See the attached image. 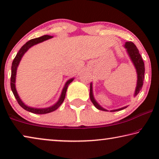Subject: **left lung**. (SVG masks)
I'll return each instance as SVG.
<instances>
[{
  "mask_svg": "<svg viewBox=\"0 0 159 159\" xmlns=\"http://www.w3.org/2000/svg\"><path fill=\"white\" fill-rule=\"evenodd\" d=\"M124 48L126 49V52H127L128 55L130 57V59L132 62L133 65H134V67L136 68V73H137V82H136V87L135 89V92H134V97H136L137 95L139 92L141 91V88L143 87V80H144V72H145V67H144V63L142 57L140 55V53L139 52V50L136 48V46L134 45L132 42H126L125 45H124ZM89 97L94 107L97 109H99L102 111H108L107 109H104L103 107L97 103V102L95 100L94 95H93V90H92V83L91 82L90 84V91H89ZM127 107H121L120 109H114V110H111L110 111H120L122 109L126 108Z\"/></svg>",
  "mask_w": 159,
  "mask_h": 159,
  "instance_id": "obj_1",
  "label": "left lung"
}]
</instances>
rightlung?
I'll return each mask as SVG.
<instances>
[{"mask_svg":"<svg viewBox=\"0 0 159 159\" xmlns=\"http://www.w3.org/2000/svg\"><path fill=\"white\" fill-rule=\"evenodd\" d=\"M52 38H53V37H52V36L45 35L41 36V37H40V38H34V39H32V40H29L28 42H27L25 45H24L23 47L20 49V50H19L18 52L17 53L16 57L14 58L13 63H12L11 77V87L12 92H13V93L14 94L15 97H16L18 103L22 107V108L25 109L26 111L32 112V113H34V114H48V113H50V112H52V111H54L57 108H59V107L62 104V102H64V99L65 98V95H66V92H67L68 85H69L70 83H71L73 80H74V78H72V79L67 80V82L65 83L64 87H63L62 93H61V94H60V97L59 99H58V101L56 102L54 105H52V106L46 107V108H35V107H31L27 106L26 104L23 103V102L22 101L20 98V97H19L18 92H17L16 87V79L17 69H18L19 63H20L22 57H23V56L27 52V51H28L31 47H33V45H37V44H38V43H42V42H43V41H45V40H48V39H50Z\"/></svg>","mask_w":159,"mask_h":159,"instance_id":"add662e5","label":"right lung"}]
</instances>
